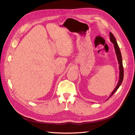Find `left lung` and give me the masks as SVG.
I'll return each instance as SVG.
<instances>
[{
	"label": "left lung",
	"instance_id": "8db88e82",
	"mask_svg": "<svg viewBox=\"0 0 135 135\" xmlns=\"http://www.w3.org/2000/svg\"><path fill=\"white\" fill-rule=\"evenodd\" d=\"M109 36H110V40L113 44L114 48H115V51L116 52L117 59V60H118V63H119V65L120 72H119V79L118 83H117L116 87H115V89H114V90L112 91L111 94L110 95L109 98L107 99V100H108V99L109 98L111 97V96L114 94V93H115L117 90V89L119 88L120 85L122 83L123 80V78H124V69H123V60H122V54H121V52L120 50L119 47L118 46V44H117V43L115 36H114V35L111 32L109 33Z\"/></svg>",
	"mask_w": 135,
	"mask_h": 135
}]
</instances>
